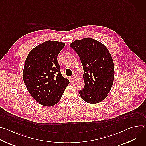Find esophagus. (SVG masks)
Segmentation results:
<instances>
[{
    "label": "esophagus",
    "instance_id": "obj_1",
    "mask_svg": "<svg viewBox=\"0 0 146 146\" xmlns=\"http://www.w3.org/2000/svg\"><path fill=\"white\" fill-rule=\"evenodd\" d=\"M76 78H77L76 75H73V76H72V79L73 80H76Z\"/></svg>",
    "mask_w": 146,
    "mask_h": 146
}]
</instances>
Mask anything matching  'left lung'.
Wrapping results in <instances>:
<instances>
[{"label": "left lung", "mask_w": 146, "mask_h": 146, "mask_svg": "<svg viewBox=\"0 0 146 146\" xmlns=\"http://www.w3.org/2000/svg\"><path fill=\"white\" fill-rule=\"evenodd\" d=\"M70 46L77 53L84 69V88L79 92L81 98L91 104L105 99L114 79V65L108 49L92 38L74 41Z\"/></svg>", "instance_id": "obj_1"}]
</instances>
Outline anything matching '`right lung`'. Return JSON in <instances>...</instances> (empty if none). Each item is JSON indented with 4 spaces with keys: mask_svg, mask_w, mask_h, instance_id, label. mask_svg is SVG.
I'll list each match as a JSON object with an SVG mask.
<instances>
[{
    "mask_svg": "<svg viewBox=\"0 0 146 146\" xmlns=\"http://www.w3.org/2000/svg\"><path fill=\"white\" fill-rule=\"evenodd\" d=\"M65 43L46 41L28 54L23 70V80L32 98L40 105L52 106L60 100L69 84L60 73L57 56Z\"/></svg>",
    "mask_w": 146,
    "mask_h": 146,
    "instance_id": "add662e5",
    "label": "right lung"
}]
</instances>
